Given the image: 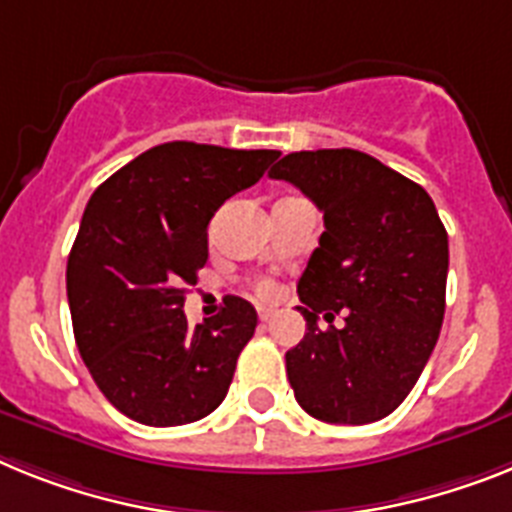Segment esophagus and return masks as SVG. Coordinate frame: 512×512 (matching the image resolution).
Listing matches in <instances>:
<instances>
[{"instance_id": "esophagus-1", "label": "esophagus", "mask_w": 512, "mask_h": 512, "mask_svg": "<svg viewBox=\"0 0 512 512\" xmlns=\"http://www.w3.org/2000/svg\"><path fill=\"white\" fill-rule=\"evenodd\" d=\"M257 315H260V320H270V317L276 315V309H273V307H257Z\"/></svg>"}]
</instances>
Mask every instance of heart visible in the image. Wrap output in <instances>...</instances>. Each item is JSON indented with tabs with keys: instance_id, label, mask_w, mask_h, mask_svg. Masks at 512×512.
Listing matches in <instances>:
<instances>
[{
	"instance_id": "b5f03b06",
	"label": "heart",
	"mask_w": 512,
	"mask_h": 512,
	"mask_svg": "<svg viewBox=\"0 0 512 512\" xmlns=\"http://www.w3.org/2000/svg\"><path fill=\"white\" fill-rule=\"evenodd\" d=\"M257 291H260V294H263V296H270L276 289H273V283H270V281H263V283H260V286H257Z\"/></svg>"
}]
</instances>
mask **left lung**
Wrapping results in <instances>:
<instances>
[{"label": "left lung", "mask_w": 512, "mask_h": 512, "mask_svg": "<svg viewBox=\"0 0 512 512\" xmlns=\"http://www.w3.org/2000/svg\"><path fill=\"white\" fill-rule=\"evenodd\" d=\"M322 210L302 278L307 333L286 351L296 401L320 422L369 424L411 393L440 336L448 231L432 197L362 150H299L270 169ZM344 315L341 329L322 331Z\"/></svg>", "instance_id": "obj_1"}]
</instances>
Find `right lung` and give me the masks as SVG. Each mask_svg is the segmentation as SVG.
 <instances>
[{"instance_id":"add662e5","label":"right lung","mask_w":512,"mask_h":512,"mask_svg":"<svg viewBox=\"0 0 512 512\" xmlns=\"http://www.w3.org/2000/svg\"><path fill=\"white\" fill-rule=\"evenodd\" d=\"M278 150L174 140L145 150L90 195L67 260L72 330L114 409L148 427L216 411L257 328L255 307L226 296L190 328L187 286L208 263V223L247 190Z\"/></svg>"}]
</instances>
